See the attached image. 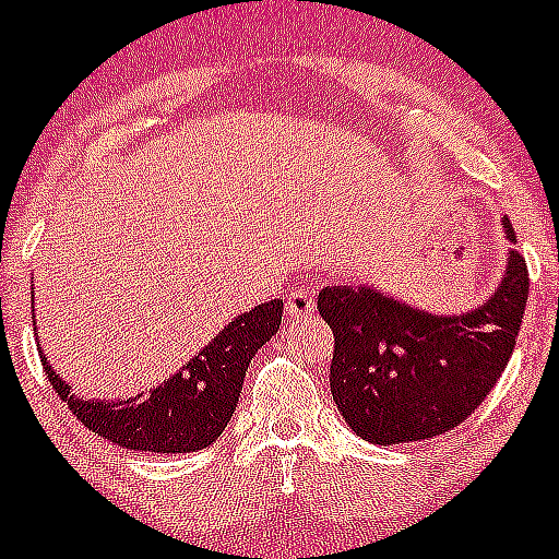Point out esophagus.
<instances>
[{
  "label": "esophagus",
  "instance_id": "1",
  "mask_svg": "<svg viewBox=\"0 0 559 559\" xmlns=\"http://www.w3.org/2000/svg\"><path fill=\"white\" fill-rule=\"evenodd\" d=\"M313 313V295L306 286H297L292 289V295L286 297V317L295 322V319H308Z\"/></svg>",
  "mask_w": 559,
  "mask_h": 559
}]
</instances>
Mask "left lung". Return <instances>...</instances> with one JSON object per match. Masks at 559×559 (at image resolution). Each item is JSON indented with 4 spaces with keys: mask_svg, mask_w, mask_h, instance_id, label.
Masks as SVG:
<instances>
[{
    "mask_svg": "<svg viewBox=\"0 0 559 559\" xmlns=\"http://www.w3.org/2000/svg\"><path fill=\"white\" fill-rule=\"evenodd\" d=\"M502 224L516 240L511 221ZM527 292V264L513 248L495 295L456 317L420 311L366 284L324 286L317 308L335 335L330 393L349 429L373 445L456 429L506 371Z\"/></svg>",
    "mask_w": 559,
    "mask_h": 559,
    "instance_id": "obj_1",
    "label": "left lung"
}]
</instances>
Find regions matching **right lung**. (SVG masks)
<instances>
[{
  "instance_id": "obj_1",
  "label": "right lung",
  "mask_w": 559,
  "mask_h": 559,
  "mask_svg": "<svg viewBox=\"0 0 559 559\" xmlns=\"http://www.w3.org/2000/svg\"><path fill=\"white\" fill-rule=\"evenodd\" d=\"M284 300H270L226 324L193 360L133 399H84L70 390L43 355L57 395L90 431L119 448L142 453H193L224 435L240 401L251 357L278 333Z\"/></svg>"
}]
</instances>
